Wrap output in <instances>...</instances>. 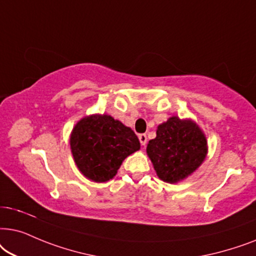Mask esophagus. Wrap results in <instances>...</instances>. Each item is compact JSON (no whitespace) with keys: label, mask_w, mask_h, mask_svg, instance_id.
<instances>
[{"label":"esophagus","mask_w":256,"mask_h":256,"mask_svg":"<svg viewBox=\"0 0 256 256\" xmlns=\"http://www.w3.org/2000/svg\"><path fill=\"white\" fill-rule=\"evenodd\" d=\"M139 138V142H140V144L142 146H145L146 144H148V136H146V134H140L138 136Z\"/></svg>","instance_id":"esophagus-1"}]
</instances>
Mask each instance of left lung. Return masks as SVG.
Wrapping results in <instances>:
<instances>
[{
  "label": "left lung",
  "instance_id": "obj_1",
  "mask_svg": "<svg viewBox=\"0 0 256 256\" xmlns=\"http://www.w3.org/2000/svg\"><path fill=\"white\" fill-rule=\"evenodd\" d=\"M146 151L156 176L172 184L199 168L206 156L207 142L193 122L172 117L158 126L156 137L148 142Z\"/></svg>",
  "mask_w": 256,
  "mask_h": 256
}]
</instances>
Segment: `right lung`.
Returning <instances> with one entry per match:
<instances>
[{
    "label": "right lung",
    "instance_id": "right-lung-1",
    "mask_svg": "<svg viewBox=\"0 0 256 256\" xmlns=\"http://www.w3.org/2000/svg\"><path fill=\"white\" fill-rule=\"evenodd\" d=\"M70 146L80 171L104 182L114 178L126 156L140 148V142L130 128L111 116L94 114L78 122Z\"/></svg>",
    "mask_w": 256,
    "mask_h": 256
}]
</instances>
